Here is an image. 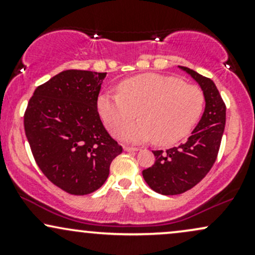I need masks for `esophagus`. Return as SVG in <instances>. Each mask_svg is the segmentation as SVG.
Masks as SVG:
<instances>
[{
	"instance_id": "34e87169",
	"label": "esophagus",
	"mask_w": 255,
	"mask_h": 255,
	"mask_svg": "<svg viewBox=\"0 0 255 255\" xmlns=\"http://www.w3.org/2000/svg\"><path fill=\"white\" fill-rule=\"evenodd\" d=\"M124 150L126 152H135V151H139V148L131 147V146H124Z\"/></svg>"
}]
</instances>
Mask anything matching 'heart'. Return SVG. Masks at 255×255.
Returning a JSON list of instances; mask_svg holds the SVG:
<instances>
[{"label": "heart", "instance_id": "obj_1", "mask_svg": "<svg viewBox=\"0 0 255 255\" xmlns=\"http://www.w3.org/2000/svg\"><path fill=\"white\" fill-rule=\"evenodd\" d=\"M118 91L119 95L101 93L97 111L113 134H118L137 111L139 121L120 133L128 142L153 139L160 146L176 144L191 133L204 109L203 91L171 75H136L121 81Z\"/></svg>", "mask_w": 255, "mask_h": 255}]
</instances>
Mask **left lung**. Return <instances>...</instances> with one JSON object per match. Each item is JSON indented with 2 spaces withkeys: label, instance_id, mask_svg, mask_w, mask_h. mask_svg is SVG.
<instances>
[{
  "label": "left lung",
  "instance_id": "left-lung-1",
  "mask_svg": "<svg viewBox=\"0 0 255 255\" xmlns=\"http://www.w3.org/2000/svg\"><path fill=\"white\" fill-rule=\"evenodd\" d=\"M178 68L200 86L205 109L191 136L177 147L153 151L156 162L142 171L150 188L163 195L184 193L206 176L217 158L225 126V105L215 83L187 67Z\"/></svg>",
  "mask_w": 255,
  "mask_h": 255
}]
</instances>
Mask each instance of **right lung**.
Masks as SVG:
<instances>
[{
  "label": "right lung",
  "mask_w": 255,
  "mask_h": 255,
  "mask_svg": "<svg viewBox=\"0 0 255 255\" xmlns=\"http://www.w3.org/2000/svg\"><path fill=\"white\" fill-rule=\"evenodd\" d=\"M107 73L69 69L38 86L24 116L40 170L55 186L85 195L103 186L122 153L102 124L97 98Z\"/></svg>",
  "instance_id": "right-lung-1"
}]
</instances>
